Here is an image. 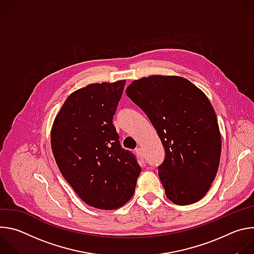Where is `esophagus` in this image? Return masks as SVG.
I'll list each match as a JSON object with an SVG mask.
<instances>
[{"instance_id": "1", "label": "esophagus", "mask_w": 254, "mask_h": 254, "mask_svg": "<svg viewBox=\"0 0 254 254\" xmlns=\"http://www.w3.org/2000/svg\"><path fill=\"white\" fill-rule=\"evenodd\" d=\"M135 154H136L140 159H143V158H144V155H143L142 150H141L140 148H137V149L135 150Z\"/></svg>"}]
</instances>
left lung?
<instances>
[{
    "instance_id": "1",
    "label": "left lung",
    "mask_w": 254,
    "mask_h": 254,
    "mask_svg": "<svg viewBox=\"0 0 254 254\" xmlns=\"http://www.w3.org/2000/svg\"><path fill=\"white\" fill-rule=\"evenodd\" d=\"M127 95L150 119L165 148L158 168L166 196L177 205L201 200L219 168L221 134L206 94L181 76L133 80Z\"/></svg>"
}]
</instances>
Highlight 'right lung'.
I'll return each instance as SVG.
<instances>
[{
	"instance_id": "right-lung-1",
	"label": "right lung",
	"mask_w": 254,
	"mask_h": 254,
	"mask_svg": "<svg viewBox=\"0 0 254 254\" xmlns=\"http://www.w3.org/2000/svg\"><path fill=\"white\" fill-rule=\"evenodd\" d=\"M126 80L93 83L72 92L51 129L56 164L79 198L87 205L114 210L134 193L140 167L121 147L113 119Z\"/></svg>"
}]
</instances>
